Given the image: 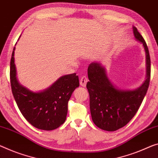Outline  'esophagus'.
<instances>
[{"label": "esophagus", "instance_id": "34e87169", "mask_svg": "<svg viewBox=\"0 0 158 158\" xmlns=\"http://www.w3.org/2000/svg\"><path fill=\"white\" fill-rule=\"evenodd\" d=\"M87 81H88L87 77L86 76H82L81 77V80H80V85H81L82 87H85Z\"/></svg>", "mask_w": 158, "mask_h": 158}]
</instances>
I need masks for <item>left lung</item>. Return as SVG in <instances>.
Wrapping results in <instances>:
<instances>
[{"label":"left lung","mask_w":158,"mask_h":158,"mask_svg":"<svg viewBox=\"0 0 158 158\" xmlns=\"http://www.w3.org/2000/svg\"><path fill=\"white\" fill-rule=\"evenodd\" d=\"M135 38L143 45L146 53L147 76L144 83L134 90L116 89L106 76L100 63L93 62L87 69L89 108L94 124L101 129L114 131L127 124L139 109L148 89L150 80V57L143 37L133 27Z\"/></svg>","instance_id":"left-lung-1"}]
</instances>
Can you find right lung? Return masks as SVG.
I'll return each instance as SVG.
<instances>
[{
	"instance_id": "obj_1",
	"label": "right lung",
	"mask_w": 158,
	"mask_h": 158,
	"mask_svg": "<svg viewBox=\"0 0 158 158\" xmlns=\"http://www.w3.org/2000/svg\"><path fill=\"white\" fill-rule=\"evenodd\" d=\"M14 47L10 60L12 93L22 114L29 123L39 129L51 131L65 122L68 103L74 89L79 86L76 73L60 77L50 87L34 93L19 83L14 61Z\"/></svg>"
}]
</instances>
